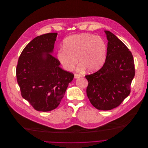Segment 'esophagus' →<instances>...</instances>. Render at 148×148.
Here are the masks:
<instances>
[{
	"label": "esophagus",
	"mask_w": 148,
	"mask_h": 148,
	"mask_svg": "<svg viewBox=\"0 0 148 148\" xmlns=\"http://www.w3.org/2000/svg\"><path fill=\"white\" fill-rule=\"evenodd\" d=\"M82 76V75H80V74H77V73H75V76H74V77H75V78H79V77H80Z\"/></svg>",
	"instance_id": "obj_1"
}]
</instances>
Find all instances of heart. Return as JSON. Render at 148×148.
Instances as JSON below:
<instances>
[{
  "mask_svg": "<svg viewBox=\"0 0 148 148\" xmlns=\"http://www.w3.org/2000/svg\"><path fill=\"white\" fill-rule=\"evenodd\" d=\"M107 44L99 36L91 34L73 35L66 38L64 48L58 51L57 57L64 68L72 71L79 62V69L94 72L100 69L106 60Z\"/></svg>",
  "mask_w": 148,
  "mask_h": 148,
  "instance_id": "obj_1",
  "label": "heart"
}]
</instances>
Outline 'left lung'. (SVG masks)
<instances>
[{
	"label": "left lung",
	"mask_w": 148,
	"mask_h": 148,
	"mask_svg": "<svg viewBox=\"0 0 148 148\" xmlns=\"http://www.w3.org/2000/svg\"><path fill=\"white\" fill-rule=\"evenodd\" d=\"M105 33L108 41L105 63L96 72L85 76L90 102L96 108L104 111L119 106L129 96L135 73L131 52L111 32Z\"/></svg>",
	"instance_id": "1"
}]
</instances>
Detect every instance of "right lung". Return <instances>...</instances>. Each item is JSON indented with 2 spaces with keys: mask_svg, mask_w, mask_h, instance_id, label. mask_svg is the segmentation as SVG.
<instances>
[{
  "mask_svg": "<svg viewBox=\"0 0 148 148\" xmlns=\"http://www.w3.org/2000/svg\"><path fill=\"white\" fill-rule=\"evenodd\" d=\"M57 34L47 33L29 42L21 52L16 67L21 96L39 111H49L60 105L74 77L72 72L60 68V61L51 54Z\"/></svg>",
  "mask_w": 148,
  "mask_h": 148,
  "instance_id": "1",
  "label": "right lung"
}]
</instances>
